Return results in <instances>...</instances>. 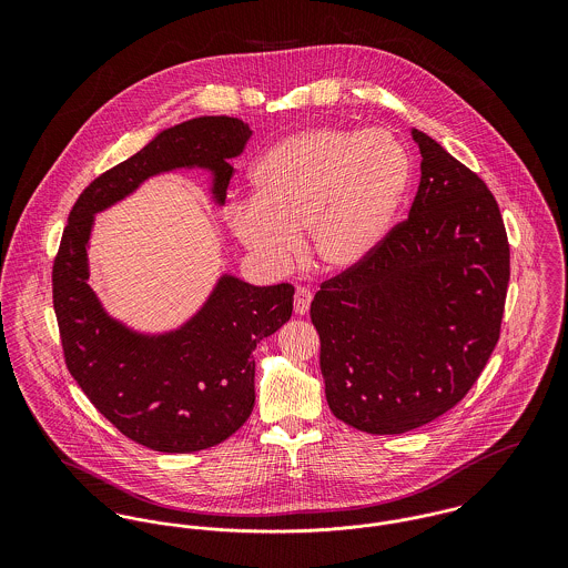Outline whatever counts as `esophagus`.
<instances>
[{"label": "esophagus", "instance_id": "34e87169", "mask_svg": "<svg viewBox=\"0 0 568 568\" xmlns=\"http://www.w3.org/2000/svg\"><path fill=\"white\" fill-rule=\"evenodd\" d=\"M311 300H313V295H311V291H308V288H297V291H295L293 311H295V315H297V317H304V315L308 313V308H311Z\"/></svg>", "mask_w": 568, "mask_h": 568}]
</instances>
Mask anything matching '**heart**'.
I'll return each instance as SVG.
<instances>
[{"label":"heart","mask_w":568,"mask_h":568,"mask_svg":"<svg viewBox=\"0 0 568 568\" xmlns=\"http://www.w3.org/2000/svg\"><path fill=\"white\" fill-rule=\"evenodd\" d=\"M410 170L405 144L385 129H308L260 155L251 168L253 199L232 203L227 223L271 273L295 262L306 232L315 266L345 275L389 236Z\"/></svg>","instance_id":"b5f03b06"}]
</instances>
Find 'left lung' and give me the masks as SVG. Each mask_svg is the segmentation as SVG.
I'll use <instances>...</instances> for the list:
<instances>
[{
    "label": "left lung",
    "mask_w": 568,
    "mask_h": 568,
    "mask_svg": "<svg viewBox=\"0 0 568 568\" xmlns=\"http://www.w3.org/2000/svg\"><path fill=\"white\" fill-rule=\"evenodd\" d=\"M422 155L408 219L311 304L329 410L372 435L444 415L477 383L498 341L509 244L486 183L442 144Z\"/></svg>",
    "instance_id": "8db88e82"
}]
</instances>
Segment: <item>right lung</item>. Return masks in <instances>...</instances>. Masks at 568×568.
Segmentation results:
<instances>
[{
    "label": "right lung",
    "mask_w": 568,
    "mask_h": 568,
    "mask_svg": "<svg viewBox=\"0 0 568 568\" xmlns=\"http://www.w3.org/2000/svg\"><path fill=\"white\" fill-rule=\"evenodd\" d=\"M227 115H201L160 131L140 153L91 181L74 203L52 271L65 363L93 406L129 439L160 453H196L234 435L255 403V345L291 320V284L253 286L221 273L185 322L149 332L111 315L89 280L95 216L149 179L181 170L207 174L214 207L251 138Z\"/></svg>",
    "instance_id": "add662e5"
}]
</instances>
